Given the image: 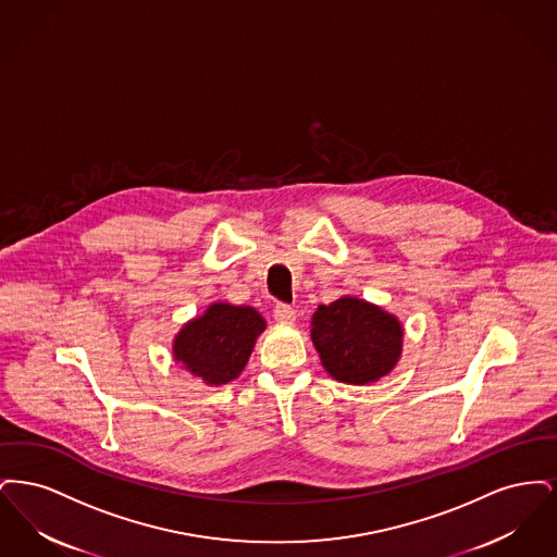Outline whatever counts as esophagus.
<instances>
[{"instance_id": "34e87169", "label": "esophagus", "mask_w": 557, "mask_h": 557, "mask_svg": "<svg viewBox=\"0 0 557 557\" xmlns=\"http://www.w3.org/2000/svg\"><path fill=\"white\" fill-rule=\"evenodd\" d=\"M273 315H275V319H277L280 323H292V321L296 319V311L292 309L290 305H284V302H280V305H275V309H273Z\"/></svg>"}]
</instances>
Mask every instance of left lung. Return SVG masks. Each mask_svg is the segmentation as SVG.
<instances>
[{"label": "left lung", "mask_w": 557, "mask_h": 557, "mask_svg": "<svg viewBox=\"0 0 557 557\" xmlns=\"http://www.w3.org/2000/svg\"><path fill=\"white\" fill-rule=\"evenodd\" d=\"M403 336L397 315L359 296L319 305L311 318V341L323 370L352 386L373 384L395 370Z\"/></svg>", "instance_id": "left-lung-1"}]
</instances>
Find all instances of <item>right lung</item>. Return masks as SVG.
Here are the masks:
<instances>
[{"label": "right lung", "instance_id": "1", "mask_svg": "<svg viewBox=\"0 0 557 557\" xmlns=\"http://www.w3.org/2000/svg\"><path fill=\"white\" fill-rule=\"evenodd\" d=\"M265 327L255 307L216 300L175 334L173 361L207 386L230 384L246 368Z\"/></svg>", "mask_w": 557, "mask_h": 557}]
</instances>
